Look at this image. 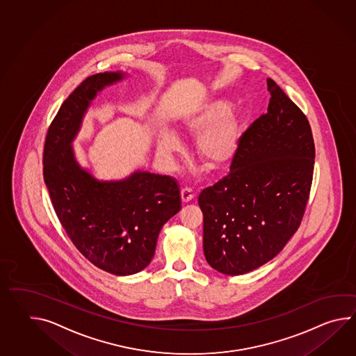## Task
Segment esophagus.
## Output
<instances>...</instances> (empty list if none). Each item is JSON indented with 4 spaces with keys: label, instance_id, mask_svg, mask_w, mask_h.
Here are the masks:
<instances>
[{
    "label": "esophagus",
    "instance_id": "34e87169",
    "mask_svg": "<svg viewBox=\"0 0 356 356\" xmlns=\"http://www.w3.org/2000/svg\"><path fill=\"white\" fill-rule=\"evenodd\" d=\"M194 197V193L193 190L189 188H182L181 189V199L184 203H189L190 200Z\"/></svg>",
    "mask_w": 356,
    "mask_h": 356
}]
</instances>
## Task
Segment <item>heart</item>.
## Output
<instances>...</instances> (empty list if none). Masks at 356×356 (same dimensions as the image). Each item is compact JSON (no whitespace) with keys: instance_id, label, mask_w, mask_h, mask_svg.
<instances>
[{"instance_id":"1","label":"heart","mask_w":356,"mask_h":356,"mask_svg":"<svg viewBox=\"0 0 356 356\" xmlns=\"http://www.w3.org/2000/svg\"><path fill=\"white\" fill-rule=\"evenodd\" d=\"M231 107L225 97H209L190 106L180 121L184 134L197 136L194 152L212 171L231 166L241 147L245 116ZM157 149L162 159H170L180 152L181 142L172 131H165L159 136Z\"/></svg>"}]
</instances>
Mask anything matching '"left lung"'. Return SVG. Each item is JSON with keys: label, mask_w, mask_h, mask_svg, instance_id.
I'll return each instance as SVG.
<instances>
[{"label": "left lung", "mask_w": 356, "mask_h": 356, "mask_svg": "<svg viewBox=\"0 0 356 356\" xmlns=\"http://www.w3.org/2000/svg\"><path fill=\"white\" fill-rule=\"evenodd\" d=\"M268 112L243 135L229 172L202 190L203 249L212 268L238 276L280 253L300 225L316 148L300 108L272 79Z\"/></svg>", "instance_id": "obj_1"}]
</instances>
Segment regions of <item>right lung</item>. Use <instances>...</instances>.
Here are the masks:
<instances>
[{
  "mask_svg": "<svg viewBox=\"0 0 356 356\" xmlns=\"http://www.w3.org/2000/svg\"><path fill=\"white\" fill-rule=\"evenodd\" d=\"M127 78L120 70L84 80L61 104L43 153L44 184L63 229L88 261L116 276L149 266L159 231L181 209L179 184L170 176L136 170L99 180L76 159L72 143L95 97Z\"/></svg>",
  "mask_w": 356,
  "mask_h": 356,
  "instance_id": "obj_1",
  "label": "right lung"
}]
</instances>
